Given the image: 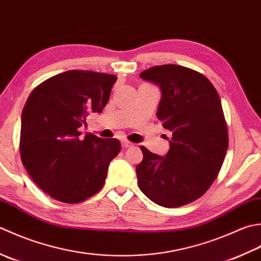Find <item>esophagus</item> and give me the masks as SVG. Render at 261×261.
Segmentation results:
<instances>
[{
  "label": "esophagus",
  "mask_w": 261,
  "mask_h": 261,
  "mask_svg": "<svg viewBox=\"0 0 261 261\" xmlns=\"http://www.w3.org/2000/svg\"><path fill=\"white\" fill-rule=\"evenodd\" d=\"M121 146H123L124 148H128V147L134 146V144H133V143H132V142H129V141L123 140V141H121Z\"/></svg>",
  "instance_id": "34e87169"
}]
</instances>
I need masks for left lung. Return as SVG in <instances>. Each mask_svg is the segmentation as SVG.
Wrapping results in <instances>:
<instances>
[{
    "mask_svg": "<svg viewBox=\"0 0 261 261\" xmlns=\"http://www.w3.org/2000/svg\"><path fill=\"white\" fill-rule=\"evenodd\" d=\"M140 76L160 87L156 117L172 137L164 158L141 146L138 187L168 208L193 203L217 178L228 146L220 95L203 74L174 64L153 66Z\"/></svg>",
    "mask_w": 261,
    "mask_h": 261,
    "instance_id": "obj_1",
    "label": "left lung"
}]
</instances>
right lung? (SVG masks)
Segmentation results:
<instances>
[{
  "mask_svg": "<svg viewBox=\"0 0 261 261\" xmlns=\"http://www.w3.org/2000/svg\"><path fill=\"white\" fill-rule=\"evenodd\" d=\"M113 74L72 70L37 86L22 110L20 156L34 182L51 198L77 204L103 187L110 161L120 152L116 138L80 137V127L107 105Z\"/></svg>",
  "mask_w": 261,
  "mask_h": 261,
  "instance_id": "right-lung-1",
  "label": "right lung"
}]
</instances>
